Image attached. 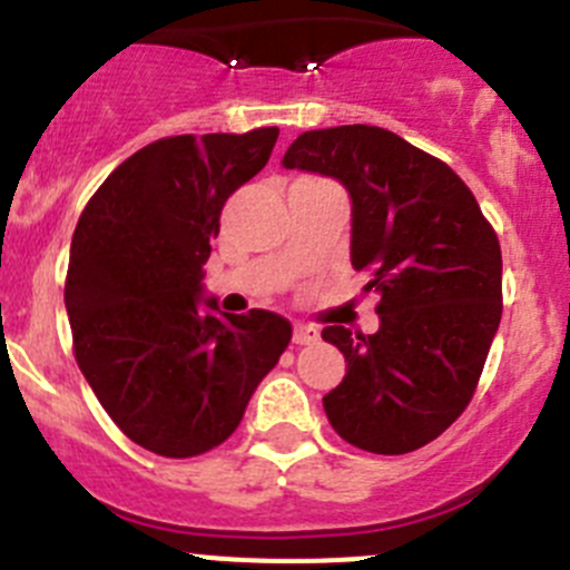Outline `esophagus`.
Segmentation results:
<instances>
[{
	"label": "esophagus",
	"mask_w": 570,
	"mask_h": 570,
	"mask_svg": "<svg viewBox=\"0 0 570 570\" xmlns=\"http://www.w3.org/2000/svg\"><path fill=\"white\" fill-rule=\"evenodd\" d=\"M295 345H312L321 340V332L315 326H306V323H295V332H292Z\"/></svg>",
	"instance_id": "obj_1"
}]
</instances>
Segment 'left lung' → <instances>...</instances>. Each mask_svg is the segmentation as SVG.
I'll use <instances>...</instances> for the list:
<instances>
[{
  "instance_id": "1",
  "label": "left lung",
  "mask_w": 570,
  "mask_h": 570,
  "mask_svg": "<svg viewBox=\"0 0 570 570\" xmlns=\"http://www.w3.org/2000/svg\"><path fill=\"white\" fill-rule=\"evenodd\" d=\"M286 168L351 194V267L380 292V332L323 328L348 371L323 407L340 439L413 453L470 405L503 312L501 244L464 179L380 126L303 131Z\"/></svg>"
}]
</instances>
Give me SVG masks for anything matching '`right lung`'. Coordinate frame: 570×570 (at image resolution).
<instances>
[{"instance_id": "add662e5", "label": "right lung", "mask_w": 570, "mask_h": 570, "mask_svg": "<svg viewBox=\"0 0 570 570\" xmlns=\"http://www.w3.org/2000/svg\"><path fill=\"white\" fill-rule=\"evenodd\" d=\"M278 126L177 135L117 165L69 249L72 351L104 411L142 450L194 459L238 428L292 340L267 309L202 315V264L230 194L267 165Z\"/></svg>"}]
</instances>
